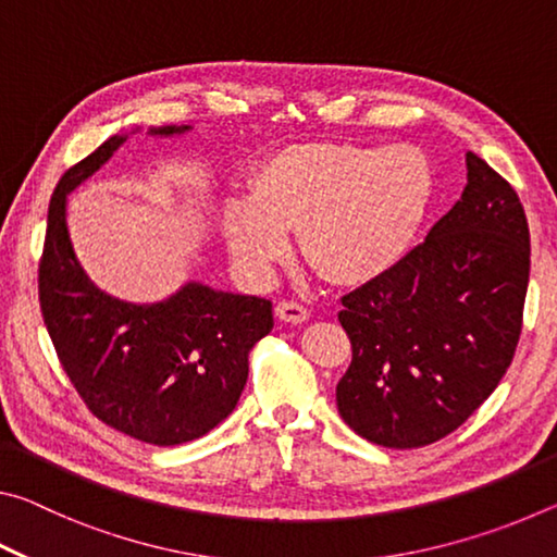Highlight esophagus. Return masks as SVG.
<instances>
[{
	"label": "esophagus",
	"instance_id": "1",
	"mask_svg": "<svg viewBox=\"0 0 557 557\" xmlns=\"http://www.w3.org/2000/svg\"><path fill=\"white\" fill-rule=\"evenodd\" d=\"M275 312L282 322H289V324H301L309 319V309L301 307L299 301H289V299H282Z\"/></svg>",
	"mask_w": 557,
	"mask_h": 557
}]
</instances>
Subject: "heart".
<instances>
[{
    "mask_svg": "<svg viewBox=\"0 0 557 557\" xmlns=\"http://www.w3.org/2000/svg\"><path fill=\"white\" fill-rule=\"evenodd\" d=\"M432 169L418 147L287 145L252 169L250 201L223 215L233 258L265 275L287 256V233L332 285H363L398 265L432 201Z\"/></svg>",
    "mask_w": 557,
    "mask_h": 557,
    "instance_id": "b5f03b06",
    "label": "heart"
}]
</instances>
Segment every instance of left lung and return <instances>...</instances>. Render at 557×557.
Segmentation results:
<instances>
[{
	"mask_svg": "<svg viewBox=\"0 0 557 557\" xmlns=\"http://www.w3.org/2000/svg\"><path fill=\"white\" fill-rule=\"evenodd\" d=\"M528 272L521 199L467 152L461 199L425 243L342 299L351 366L336 405L346 425L391 449L425 447L465 425L513 361Z\"/></svg>",
	"mask_w": 557,
	"mask_h": 557,
	"instance_id": "8db88e82",
	"label": "left lung"
}]
</instances>
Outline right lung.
Returning <instances> with one entry per match:
<instances>
[{
    "label": "right lung",
    "instance_id": "1",
    "mask_svg": "<svg viewBox=\"0 0 557 557\" xmlns=\"http://www.w3.org/2000/svg\"><path fill=\"white\" fill-rule=\"evenodd\" d=\"M122 143L120 135L106 139L55 184L39 301L63 371L88 410L139 442L172 447L206 435L233 412L248 381L250 348L275 326L272 301L186 285L172 299L145 307L92 285L65 228V194Z\"/></svg>",
    "mask_w": 557,
    "mask_h": 557
}]
</instances>
